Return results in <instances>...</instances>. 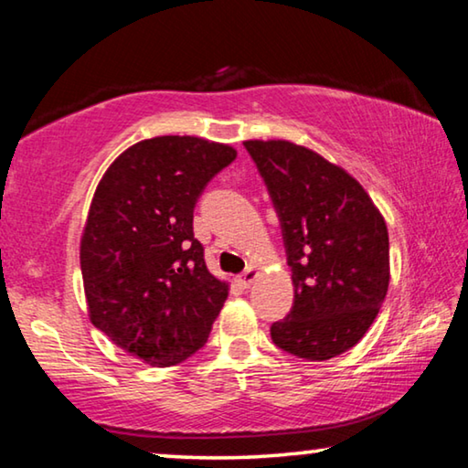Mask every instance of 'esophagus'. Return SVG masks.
<instances>
[{"instance_id": "obj_1", "label": "esophagus", "mask_w": 468, "mask_h": 468, "mask_svg": "<svg viewBox=\"0 0 468 468\" xmlns=\"http://www.w3.org/2000/svg\"><path fill=\"white\" fill-rule=\"evenodd\" d=\"M256 276H258V268L253 266V264H250L248 268H245V271L239 274V282L243 284V287H250V284L256 281Z\"/></svg>"}]
</instances>
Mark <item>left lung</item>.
Segmentation results:
<instances>
[{"instance_id": "obj_1", "label": "left lung", "mask_w": 468, "mask_h": 468, "mask_svg": "<svg viewBox=\"0 0 468 468\" xmlns=\"http://www.w3.org/2000/svg\"><path fill=\"white\" fill-rule=\"evenodd\" d=\"M279 217L295 299L272 343L307 361L348 351L374 324L390 281L388 229L366 189L314 150L243 142Z\"/></svg>"}]
</instances>
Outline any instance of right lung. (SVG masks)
I'll list each match as a JSON object with an SVG mask.
<instances>
[{
  "label": "right lung",
  "instance_id": "add662e5",
  "mask_svg": "<svg viewBox=\"0 0 468 468\" xmlns=\"http://www.w3.org/2000/svg\"><path fill=\"white\" fill-rule=\"evenodd\" d=\"M237 153L194 136L142 140L94 192L80 266L94 328L148 366L200 351L229 289L208 272L194 208Z\"/></svg>",
  "mask_w": 468,
  "mask_h": 468
}]
</instances>
